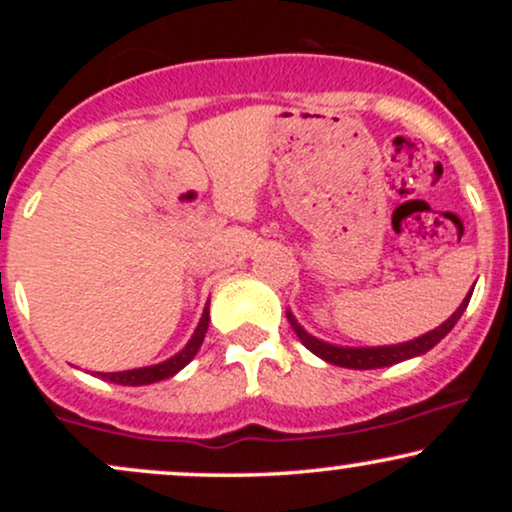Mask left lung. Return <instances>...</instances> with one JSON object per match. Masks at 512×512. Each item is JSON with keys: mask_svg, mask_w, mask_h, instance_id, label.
Masks as SVG:
<instances>
[{"mask_svg": "<svg viewBox=\"0 0 512 512\" xmlns=\"http://www.w3.org/2000/svg\"><path fill=\"white\" fill-rule=\"evenodd\" d=\"M469 298H472V293H467V298L460 303V308L452 313L448 320L443 322V325L436 327V330L421 334V337L411 339V342H404V344H392V346H361V349H356V346H337V344H327L322 342V339L313 337V334H308L303 330L301 325H298V320L293 317L291 313H286L289 317L293 332L298 334V339H301L305 349L313 351L315 356H320L322 361L332 363V366H342V368H354V370H373V368H385V366H395L399 361H407V358H414V356H421L426 354V351H431L433 346H436L440 339L448 334L452 327H455V322L460 320L464 308L469 305Z\"/></svg>", "mask_w": 512, "mask_h": 512, "instance_id": "8db88e82", "label": "left lung"}]
</instances>
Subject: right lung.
Segmentation results:
<instances>
[{"instance_id":"right-lung-1","label":"right lung","mask_w":512,"mask_h":512,"mask_svg":"<svg viewBox=\"0 0 512 512\" xmlns=\"http://www.w3.org/2000/svg\"><path fill=\"white\" fill-rule=\"evenodd\" d=\"M209 330V305L204 308L202 320H199L195 334H192L190 342L185 344V349L178 351L175 356H170L168 361L156 363V366H146V368H134V370H120V373H98V378L110 380V383L117 385H129V387H137V385H151L158 383V380H166L173 378L178 370H182L192 358L197 356L199 346L204 342V334Z\"/></svg>"}]
</instances>
